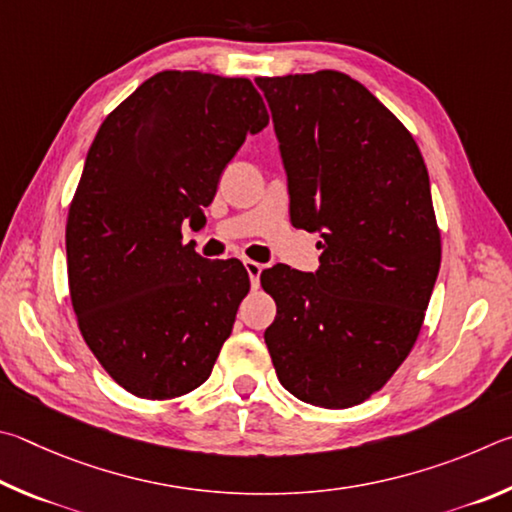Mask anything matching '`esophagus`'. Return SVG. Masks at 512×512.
Returning a JSON list of instances; mask_svg holds the SVG:
<instances>
[{
    "instance_id": "obj_1",
    "label": "esophagus",
    "mask_w": 512,
    "mask_h": 512,
    "mask_svg": "<svg viewBox=\"0 0 512 512\" xmlns=\"http://www.w3.org/2000/svg\"><path fill=\"white\" fill-rule=\"evenodd\" d=\"M245 270H247V274H249V279H251V285H254V288H258V283H261V272H263V265L261 263H256V261H245Z\"/></svg>"
}]
</instances>
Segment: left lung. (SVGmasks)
Segmentation results:
<instances>
[{
    "label": "left lung",
    "instance_id": "8db88e82",
    "mask_svg": "<svg viewBox=\"0 0 512 512\" xmlns=\"http://www.w3.org/2000/svg\"><path fill=\"white\" fill-rule=\"evenodd\" d=\"M288 173L290 220L317 231L319 270H263L265 344L285 389L355 407L414 348L441 267V229L411 132L342 71L256 78Z\"/></svg>",
    "mask_w": 512,
    "mask_h": 512
}]
</instances>
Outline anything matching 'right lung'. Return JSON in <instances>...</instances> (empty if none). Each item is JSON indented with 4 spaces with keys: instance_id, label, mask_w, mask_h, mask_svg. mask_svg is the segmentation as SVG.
I'll return each mask as SVG.
<instances>
[{
    "instance_id": "obj_1",
    "label": "right lung",
    "mask_w": 512,
    "mask_h": 512,
    "mask_svg": "<svg viewBox=\"0 0 512 512\" xmlns=\"http://www.w3.org/2000/svg\"><path fill=\"white\" fill-rule=\"evenodd\" d=\"M270 123L249 78L159 71L107 114L67 215L69 297L85 344L132 396L170 400L209 378L249 274L209 261L182 227L247 134Z\"/></svg>"
}]
</instances>
